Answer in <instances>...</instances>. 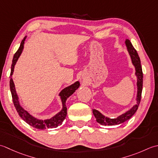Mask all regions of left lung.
<instances>
[{"mask_svg":"<svg viewBox=\"0 0 158 158\" xmlns=\"http://www.w3.org/2000/svg\"><path fill=\"white\" fill-rule=\"evenodd\" d=\"M125 45H126L127 49L129 54H130L131 62L135 67L136 69V74L137 77V96H136V104H135L130 110H127L126 112L122 114L121 115L118 116V117L115 118H110L108 117H105L103 115L101 112H99L98 110L95 109H93V113L94 114L98 123L102 125H119L127 121V120L132 117L135 114V112L138 110V106L140 102L141 99V95H142L143 91V73L142 71V67H141L140 57L138 56L137 51L135 50V48L132 46V44L130 42L129 40H126L125 41Z\"/></svg>","mask_w":158,"mask_h":158,"instance_id":"1","label":"left lung"}]
</instances>
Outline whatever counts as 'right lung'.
<instances>
[{
  "label": "right lung",
  "mask_w": 158,
  "mask_h": 158,
  "mask_svg": "<svg viewBox=\"0 0 158 158\" xmlns=\"http://www.w3.org/2000/svg\"><path fill=\"white\" fill-rule=\"evenodd\" d=\"M27 36L24 37V40L22 41L20 44V48H18L17 52H16L14 56V59L12 60V65H11V74H10V81H9V85H10V90L12 95L13 102H14V104L15 108L17 110L18 114L20 115V117L23 119L26 123H27L28 125H30L31 126L35 128L39 129V130H45L47 128H55L58 126H59L63 123V121L65 119L66 116H67V106H66V101L67 99L68 98L69 96L72 95L73 93L76 91V89H78L80 86V82L78 81L73 83V85H70L67 87L63 89L59 93V96L61 99V102H62L63 108L59 112L54 116L50 119H46V120H41L38 119V118H35L33 116L31 115L28 112L25 110L22 107L20 102H19L18 96L16 93L15 88L14 82L13 81L12 79V74L14 73V67L16 62L18 59V58L20 57V54L22 52L24 48V41Z\"/></svg>",
  "instance_id": "add662e5"
}]
</instances>
